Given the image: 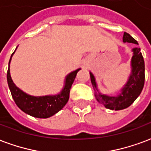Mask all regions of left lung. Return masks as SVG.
<instances>
[{
    "instance_id": "1",
    "label": "left lung",
    "mask_w": 151,
    "mask_h": 151,
    "mask_svg": "<svg viewBox=\"0 0 151 151\" xmlns=\"http://www.w3.org/2000/svg\"><path fill=\"white\" fill-rule=\"evenodd\" d=\"M123 42L138 44L137 41L126 32H125L123 35ZM140 50L141 49L138 47H135L132 50L133 57L131 59V74L129 77L127 83L116 96H109L99 92L95 77L92 72H90L91 82L96 98L99 103L103 104L105 108L112 110H122L126 109L131 105L141 94L145 83V63Z\"/></svg>"
}]
</instances>
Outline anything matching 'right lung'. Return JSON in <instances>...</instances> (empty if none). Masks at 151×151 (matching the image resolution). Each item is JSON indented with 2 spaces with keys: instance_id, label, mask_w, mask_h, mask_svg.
Wrapping results in <instances>:
<instances>
[{
  "instance_id": "obj_1",
  "label": "right lung",
  "mask_w": 151,
  "mask_h": 151,
  "mask_svg": "<svg viewBox=\"0 0 151 151\" xmlns=\"http://www.w3.org/2000/svg\"><path fill=\"white\" fill-rule=\"evenodd\" d=\"M11 58L9 62V68L7 71L8 85L10 90L13 99L21 110H22L26 114H29L35 117L48 118L55 115L64 107L65 104L68 103L69 100L71 85L74 82L77 72L80 71V68L69 73L66 76L64 87L60 93L54 96H34L28 95L26 92L22 91L13 82L10 76V71H9Z\"/></svg>"
}]
</instances>
